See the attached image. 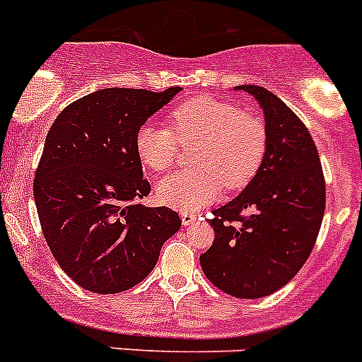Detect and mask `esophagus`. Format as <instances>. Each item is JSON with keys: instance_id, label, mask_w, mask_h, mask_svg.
<instances>
[{"instance_id": "34e87169", "label": "esophagus", "mask_w": 362, "mask_h": 362, "mask_svg": "<svg viewBox=\"0 0 362 362\" xmlns=\"http://www.w3.org/2000/svg\"><path fill=\"white\" fill-rule=\"evenodd\" d=\"M197 215L190 214V211H181V222H183V226H190L192 222H195Z\"/></svg>"}]
</instances>
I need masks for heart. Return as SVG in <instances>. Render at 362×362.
Returning a JSON list of instances; mask_svg holds the SVG:
<instances>
[{
	"label": "heart",
	"mask_w": 362,
	"mask_h": 362,
	"mask_svg": "<svg viewBox=\"0 0 362 362\" xmlns=\"http://www.w3.org/2000/svg\"><path fill=\"white\" fill-rule=\"evenodd\" d=\"M170 129L144 124L134 136L140 163L152 172L174 165L179 144L197 141L192 152L195 167L161 179L156 195L177 210H199L218 197L222 188H246L264 163L267 131L258 116L215 97H197L168 112Z\"/></svg>",
	"instance_id": "1"
}]
</instances>
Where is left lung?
Masks as SVG:
<instances>
[{"label":"left lung","mask_w":362,"mask_h":362,"mask_svg":"<svg viewBox=\"0 0 362 362\" xmlns=\"http://www.w3.org/2000/svg\"><path fill=\"white\" fill-rule=\"evenodd\" d=\"M237 89L264 111L267 151L242 194L214 210L215 240L199 260L217 289L253 300L289 284L309 258L325 214V177L303 122L265 88Z\"/></svg>","instance_id":"8db88e82"}]
</instances>
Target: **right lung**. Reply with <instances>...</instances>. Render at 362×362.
I'll return each mask as SVG.
<instances>
[{
  "mask_svg": "<svg viewBox=\"0 0 362 362\" xmlns=\"http://www.w3.org/2000/svg\"><path fill=\"white\" fill-rule=\"evenodd\" d=\"M181 91L107 88L69 104L46 136L34 199L53 258L82 289L116 294L151 274L177 211L138 203L151 192L134 151L148 116Z\"/></svg>",
  "mask_w": 362,
  "mask_h": 362,
  "instance_id": "1",
  "label": "right lung"
}]
</instances>
